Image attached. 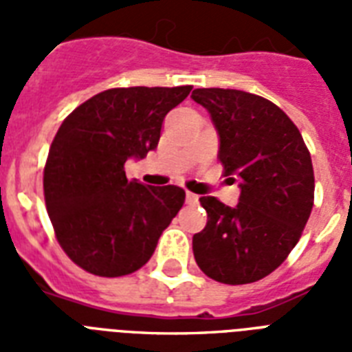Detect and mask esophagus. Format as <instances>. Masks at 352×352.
<instances>
[{
  "mask_svg": "<svg viewBox=\"0 0 352 352\" xmlns=\"http://www.w3.org/2000/svg\"><path fill=\"white\" fill-rule=\"evenodd\" d=\"M186 203L188 204H197L199 203V195L192 192H186Z\"/></svg>",
  "mask_w": 352,
  "mask_h": 352,
  "instance_id": "obj_1",
  "label": "esophagus"
}]
</instances>
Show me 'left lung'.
Segmentation results:
<instances>
[{"label": "left lung", "mask_w": 352, "mask_h": 352, "mask_svg": "<svg viewBox=\"0 0 352 352\" xmlns=\"http://www.w3.org/2000/svg\"><path fill=\"white\" fill-rule=\"evenodd\" d=\"M192 98L208 109L219 133L217 159L241 188L235 208L199 199L208 221L193 235V256L219 283H254L287 259L311 217V153L294 122L263 96L210 87Z\"/></svg>", "instance_id": "obj_1"}]
</instances>
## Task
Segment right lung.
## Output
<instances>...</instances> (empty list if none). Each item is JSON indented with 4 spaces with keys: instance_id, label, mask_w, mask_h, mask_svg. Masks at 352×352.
Masks as SVG:
<instances>
[{
    "instance_id": "add662e5",
    "label": "right lung",
    "mask_w": 352,
    "mask_h": 352,
    "mask_svg": "<svg viewBox=\"0 0 352 352\" xmlns=\"http://www.w3.org/2000/svg\"><path fill=\"white\" fill-rule=\"evenodd\" d=\"M190 91L115 87L62 122L43 170V195L58 243L85 272L118 278L144 267L182 208V188L144 186L127 179L124 166L157 148L162 120Z\"/></svg>"
}]
</instances>
